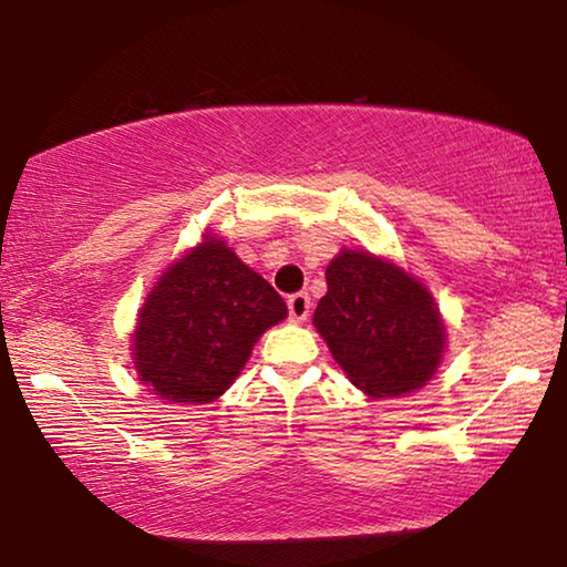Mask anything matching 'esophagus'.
<instances>
[{
    "label": "esophagus",
    "instance_id": "34e87169",
    "mask_svg": "<svg viewBox=\"0 0 567 567\" xmlns=\"http://www.w3.org/2000/svg\"><path fill=\"white\" fill-rule=\"evenodd\" d=\"M286 307H289V317L293 322H305L309 317V309H312V299H309V293L305 291L291 293V297L286 299Z\"/></svg>",
    "mask_w": 567,
    "mask_h": 567
}]
</instances>
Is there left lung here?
Here are the masks:
<instances>
[{
    "label": "left lung",
    "instance_id": "8db88e82",
    "mask_svg": "<svg viewBox=\"0 0 567 567\" xmlns=\"http://www.w3.org/2000/svg\"><path fill=\"white\" fill-rule=\"evenodd\" d=\"M315 328L348 379L369 398L423 386L444 353L446 330L431 293L392 262L343 250L328 266Z\"/></svg>",
    "mask_w": 567,
    "mask_h": 567
}]
</instances>
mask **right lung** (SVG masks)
<instances>
[{
    "label": "right lung",
    "instance_id": "1",
    "mask_svg": "<svg viewBox=\"0 0 567 567\" xmlns=\"http://www.w3.org/2000/svg\"><path fill=\"white\" fill-rule=\"evenodd\" d=\"M286 301L227 245L206 237L146 297L134 336L142 382L169 402L204 405L235 382Z\"/></svg>",
    "mask_w": 567,
    "mask_h": 567
}]
</instances>
